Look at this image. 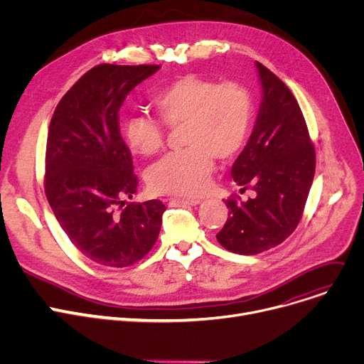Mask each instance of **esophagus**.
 Here are the masks:
<instances>
[{
  "instance_id": "1",
  "label": "esophagus",
  "mask_w": 364,
  "mask_h": 364,
  "mask_svg": "<svg viewBox=\"0 0 364 364\" xmlns=\"http://www.w3.org/2000/svg\"><path fill=\"white\" fill-rule=\"evenodd\" d=\"M168 204L172 207H194L198 205V200H181V198H172L168 201Z\"/></svg>"
}]
</instances>
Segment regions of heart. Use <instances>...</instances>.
Returning <instances> with one entry per match:
<instances>
[{
	"mask_svg": "<svg viewBox=\"0 0 364 364\" xmlns=\"http://www.w3.org/2000/svg\"><path fill=\"white\" fill-rule=\"evenodd\" d=\"M160 119L170 127L185 124V151L166 157L148 175L154 194L198 198L208 189L215 157L230 160L240 153L251 131L254 102L240 83H220L185 75L166 85L153 98ZM134 153L153 157L164 149L161 126L145 116H132L123 126Z\"/></svg>",
	"mask_w": 364,
	"mask_h": 364,
	"instance_id": "obj_1",
	"label": "heart"
}]
</instances>
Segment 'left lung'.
Masks as SVG:
<instances>
[{"mask_svg":"<svg viewBox=\"0 0 364 364\" xmlns=\"http://www.w3.org/2000/svg\"><path fill=\"white\" fill-rule=\"evenodd\" d=\"M262 102L252 134L230 175L254 198L225 204L229 218L216 235L228 251L254 255L282 244L295 230L314 178L316 154L307 124L287 85L255 61Z\"/></svg>","mask_w":364,"mask_h":364,"instance_id":"left-lung-1","label":"left lung"}]
</instances>
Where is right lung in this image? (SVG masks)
Here are the masks:
<instances>
[{
	"instance_id": "add662e5",
	"label": "right lung",
	"mask_w": 364,
	"mask_h": 364,
	"mask_svg": "<svg viewBox=\"0 0 364 364\" xmlns=\"http://www.w3.org/2000/svg\"><path fill=\"white\" fill-rule=\"evenodd\" d=\"M159 69L100 64L60 100L50 123L47 200L73 245L101 266H131L159 238L164 204L127 201L138 179L119 124L127 94Z\"/></svg>"
}]
</instances>
